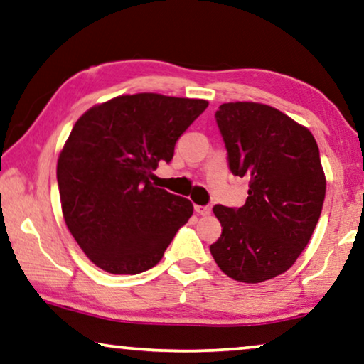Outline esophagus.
<instances>
[{
    "mask_svg": "<svg viewBox=\"0 0 364 364\" xmlns=\"http://www.w3.org/2000/svg\"><path fill=\"white\" fill-rule=\"evenodd\" d=\"M194 210H196L198 215H209L210 214L209 205H194Z\"/></svg>",
    "mask_w": 364,
    "mask_h": 364,
    "instance_id": "1",
    "label": "esophagus"
}]
</instances>
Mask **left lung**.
I'll return each instance as SVG.
<instances>
[{"instance_id": "8db88e82", "label": "left lung", "mask_w": 364, "mask_h": 364, "mask_svg": "<svg viewBox=\"0 0 364 364\" xmlns=\"http://www.w3.org/2000/svg\"><path fill=\"white\" fill-rule=\"evenodd\" d=\"M229 166L248 178L247 203L214 205L222 234L210 253L229 278L263 283L289 269L316 229L325 173L307 127L268 105L224 102L215 112Z\"/></svg>"}]
</instances>
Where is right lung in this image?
I'll use <instances>...</instances> for the list:
<instances>
[{
	"mask_svg": "<svg viewBox=\"0 0 364 364\" xmlns=\"http://www.w3.org/2000/svg\"><path fill=\"white\" fill-rule=\"evenodd\" d=\"M208 105L159 93L122 95L75 122L58 155V191L70 234L97 268L111 274L154 268L193 215L191 200L150 180Z\"/></svg>",
	"mask_w": 364,
	"mask_h": 364,
	"instance_id": "add662e5",
	"label": "right lung"
}]
</instances>
